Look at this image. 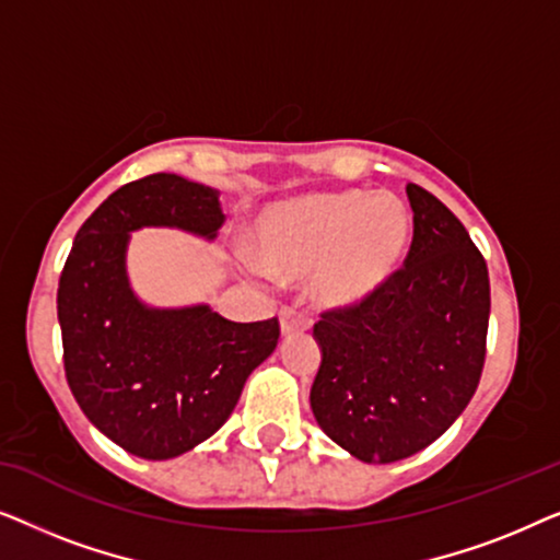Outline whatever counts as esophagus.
<instances>
[{
    "instance_id": "esophagus-1",
    "label": "esophagus",
    "mask_w": 560,
    "mask_h": 560,
    "mask_svg": "<svg viewBox=\"0 0 560 560\" xmlns=\"http://www.w3.org/2000/svg\"><path fill=\"white\" fill-rule=\"evenodd\" d=\"M311 326V316L301 308H293V305H285L280 311V331L282 334H298L305 331Z\"/></svg>"
}]
</instances>
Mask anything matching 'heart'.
<instances>
[{
    "mask_svg": "<svg viewBox=\"0 0 560 560\" xmlns=\"http://www.w3.org/2000/svg\"><path fill=\"white\" fill-rule=\"evenodd\" d=\"M410 217L395 196L341 190L275 206L257 221V259L278 275L316 272L326 303L354 305L400 267Z\"/></svg>",
    "mask_w": 560,
    "mask_h": 560,
    "instance_id": "1",
    "label": "heart"
}]
</instances>
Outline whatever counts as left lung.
Returning <instances> with one entry per match:
<instances>
[{
	"label": "left lung",
	"instance_id": "left-lung-1",
	"mask_svg": "<svg viewBox=\"0 0 560 560\" xmlns=\"http://www.w3.org/2000/svg\"><path fill=\"white\" fill-rule=\"evenodd\" d=\"M412 242L377 293L320 311L311 408L328 439L366 464L408 458L477 393L487 357L489 272L462 221L408 183Z\"/></svg>",
	"mask_w": 560,
	"mask_h": 560
}]
</instances>
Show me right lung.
<instances>
[{
  "label": "right lung",
  "instance_id": "1",
  "mask_svg": "<svg viewBox=\"0 0 560 560\" xmlns=\"http://www.w3.org/2000/svg\"><path fill=\"white\" fill-rule=\"evenodd\" d=\"M219 194L155 173L106 198L75 234L58 282L68 387L98 431L129 454L163 462L209 439L280 339L278 316L234 324L209 305L152 311L125 275L129 232L180 226L213 236Z\"/></svg>",
  "mask_w": 560,
  "mask_h": 560
}]
</instances>
